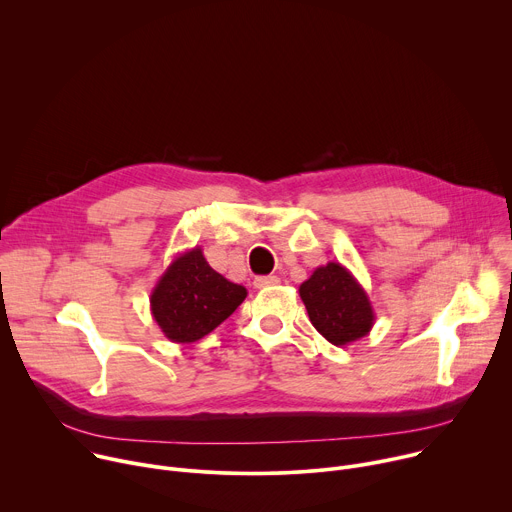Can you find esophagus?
I'll return each instance as SVG.
<instances>
[{"label":"esophagus","instance_id":"34e87169","mask_svg":"<svg viewBox=\"0 0 512 512\" xmlns=\"http://www.w3.org/2000/svg\"><path fill=\"white\" fill-rule=\"evenodd\" d=\"M277 283H279V277H277V275H261V277H255V281H253V285H255L257 289L273 287V285H277Z\"/></svg>","mask_w":512,"mask_h":512}]
</instances>
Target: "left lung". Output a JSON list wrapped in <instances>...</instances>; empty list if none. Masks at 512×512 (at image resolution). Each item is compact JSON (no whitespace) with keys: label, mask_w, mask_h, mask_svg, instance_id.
Segmentation results:
<instances>
[{"label":"left lung","mask_w":512,"mask_h":512,"mask_svg":"<svg viewBox=\"0 0 512 512\" xmlns=\"http://www.w3.org/2000/svg\"><path fill=\"white\" fill-rule=\"evenodd\" d=\"M300 298L314 328L334 346L360 340L375 324L369 294L342 263L316 267L300 285Z\"/></svg>","instance_id":"obj_1"}]
</instances>
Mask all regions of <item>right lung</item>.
<instances>
[{
  "label": "right lung",
  "instance_id": "add662e5",
  "mask_svg": "<svg viewBox=\"0 0 512 512\" xmlns=\"http://www.w3.org/2000/svg\"><path fill=\"white\" fill-rule=\"evenodd\" d=\"M247 298V289L216 273L200 247L178 253L150 296V308L164 336L190 344L221 326Z\"/></svg>",
  "mask_w": 512,
  "mask_h": 512
}]
</instances>
